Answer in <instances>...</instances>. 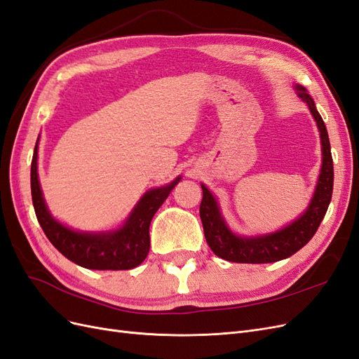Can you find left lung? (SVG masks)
I'll list each match as a JSON object with an SVG mask.
<instances>
[{"label": "left lung", "mask_w": 359, "mask_h": 359, "mask_svg": "<svg viewBox=\"0 0 359 359\" xmlns=\"http://www.w3.org/2000/svg\"><path fill=\"white\" fill-rule=\"evenodd\" d=\"M295 90L298 91L299 99L307 103L313 118L316 119L320 133L322 168L316 190H314L307 210L295 222H292L283 229L266 235L240 236L227 227L217 199L202 184L203 198L201 202L199 214L203 224L205 240L215 256L229 260V262L271 264L295 255L316 233L320 222L323 220L325 214H327L334 187V166L328 132L322 116L316 109V104H314L310 94H307L306 88L297 85Z\"/></svg>", "instance_id": "1"}]
</instances>
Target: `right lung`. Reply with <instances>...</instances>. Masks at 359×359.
I'll return each mask as SVG.
<instances>
[{"mask_svg": "<svg viewBox=\"0 0 359 359\" xmlns=\"http://www.w3.org/2000/svg\"><path fill=\"white\" fill-rule=\"evenodd\" d=\"M39 139L31 161V196L43 232L58 252L76 265L88 269H132L145 260L149 252V224L154 214L181 181L175 178L165 187L151 189L136 203L126 223L111 232H78L50 215L40 189L37 173Z\"/></svg>", "mask_w": 359, "mask_h": 359, "instance_id": "1", "label": "right lung"}]
</instances>
